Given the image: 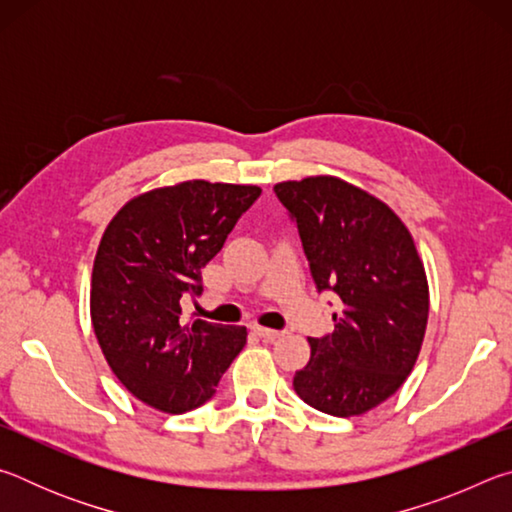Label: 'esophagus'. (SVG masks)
Segmentation results:
<instances>
[{
	"label": "esophagus",
	"mask_w": 512,
	"mask_h": 512,
	"mask_svg": "<svg viewBox=\"0 0 512 512\" xmlns=\"http://www.w3.org/2000/svg\"><path fill=\"white\" fill-rule=\"evenodd\" d=\"M253 329H255V334L262 336L264 341H275L284 334V332H280V329H268V327H253Z\"/></svg>",
	"instance_id": "obj_1"
}]
</instances>
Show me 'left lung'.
<instances>
[{
  "label": "left lung",
  "instance_id": "1",
  "mask_svg": "<svg viewBox=\"0 0 512 512\" xmlns=\"http://www.w3.org/2000/svg\"><path fill=\"white\" fill-rule=\"evenodd\" d=\"M273 192L296 223L318 293L343 302L334 332L309 339L293 388L336 418L375 409L409 377L427 329V275L409 230L391 207L332 176Z\"/></svg>",
  "mask_w": 512,
  "mask_h": 512
}]
</instances>
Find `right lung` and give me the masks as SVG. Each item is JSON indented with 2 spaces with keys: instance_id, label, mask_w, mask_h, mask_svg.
<instances>
[{
  "instance_id": "1",
  "label": "right lung",
  "mask_w": 512,
  "mask_h": 512,
  "mask_svg": "<svg viewBox=\"0 0 512 512\" xmlns=\"http://www.w3.org/2000/svg\"><path fill=\"white\" fill-rule=\"evenodd\" d=\"M259 194L189 180L133 198L103 232L92 268L94 334L117 379L153 409L205 404L244 350L246 327L187 323L183 302L201 296V271Z\"/></svg>"
}]
</instances>
